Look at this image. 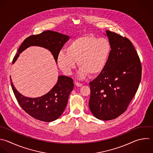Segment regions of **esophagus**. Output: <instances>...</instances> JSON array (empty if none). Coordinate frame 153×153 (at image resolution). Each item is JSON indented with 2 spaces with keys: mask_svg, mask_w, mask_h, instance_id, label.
Wrapping results in <instances>:
<instances>
[{
  "mask_svg": "<svg viewBox=\"0 0 153 153\" xmlns=\"http://www.w3.org/2000/svg\"><path fill=\"white\" fill-rule=\"evenodd\" d=\"M75 85L77 86V87H81L82 85V84L81 83H79L78 82H75Z\"/></svg>",
  "mask_w": 153,
  "mask_h": 153,
  "instance_id": "obj_1",
  "label": "esophagus"
}]
</instances>
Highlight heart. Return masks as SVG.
Returning a JSON list of instances; mask_svg holds the SVG:
<instances>
[{
	"label": "heart",
	"instance_id": "1",
	"mask_svg": "<svg viewBox=\"0 0 153 153\" xmlns=\"http://www.w3.org/2000/svg\"><path fill=\"white\" fill-rule=\"evenodd\" d=\"M112 51L111 44L105 38L85 35L71 41L66 50H62L57 56V63L66 75H71L78 62L81 78L88 74L96 76L105 69Z\"/></svg>",
	"mask_w": 153,
	"mask_h": 153
}]
</instances>
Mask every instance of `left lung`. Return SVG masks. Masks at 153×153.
Instances as JSON below:
<instances>
[{"mask_svg": "<svg viewBox=\"0 0 153 153\" xmlns=\"http://www.w3.org/2000/svg\"><path fill=\"white\" fill-rule=\"evenodd\" d=\"M112 51L103 72L90 82L89 108L96 118L115 119L127 109L141 80L142 66L130 40L106 31Z\"/></svg>", "mask_w": 153, "mask_h": 153, "instance_id": "left-lung-1", "label": "left lung"}]
</instances>
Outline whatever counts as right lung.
<instances>
[{
    "instance_id": "right-lung-1",
    "label": "right lung",
    "mask_w": 153,
    "mask_h": 153,
    "mask_svg": "<svg viewBox=\"0 0 153 153\" xmlns=\"http://www.w3.org/2000/svg\"><path fill=\"white\" fill-rule=\"evenodd\" d=\"M69 36L60 33L47 30L26 38L18 50L13 60L16 62L20 54L31 46H38L48 50L57 63V56L64 44L69 39ZM11 86L20 106L28 114L35 119L45 122L53 121L59 118L64 112L69 96L74 88L73 79L68 76L59 75L56 84L47 94L35 98L27 97L20 93Z\"/></svg>"
}]
</instances>
